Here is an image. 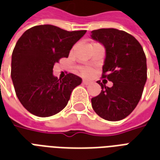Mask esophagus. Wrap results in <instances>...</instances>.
Returning <instances> with one entry per match:
<instances>
[{"label": "esophagus", "instance_id": "1", "mask_svg": "<svg viewBox=\"0 0 160 160\" xmlns=\"http://www.w3.org/2000/svg\"><path fill=\"white\" fill-rule=\"evenodd\" d=\"M90 82H91L88 81V80H86V79H83V80H82V83H83V84H85V85L89 84Z\"/></svg>", "mask_w": 160, "mask_h": 160}]
</instances>
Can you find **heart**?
Returning a JSON list of instances; mask_svg holds the SVG:
<instances>
[{
  "mask_svg": "<svg viewBox=\"0 0 160 160\" xmlns=\"http://www.w3.org/2000/svg\"><path fill=\"white\" fill-rule=\"evenodd\" d=\"M81 73L82 75L88 76L90 75V73H91V70H90L89 68H82Z\"/></svg>",
  "mask_w": 160,
  "mask_h": 160,
  "instance_id": "heart-1",
  "label": "heart"
}]
</instances>
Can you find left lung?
Masks as SVG:
<instances>
[{
	"instance_id": "left-lung-1",
	"label": "left lung",
	"mask_w": 160,
	"mask_h": 160,
	"mask_svg": "<svg viewBox=\"0 0 160 160\" xmlns=\"http://www.w3.org/2000/svg\"><path fill=\"white\" fill-rule=\"evenodd\" d=\"M91 39L105 49L103 78L113 82L109 88L98 81L101 93L92 98V107L104 120L120 121L138 105L147 81L143 49L132 35L116 28L93 30Z\"/></svg>"
}]
</instances>
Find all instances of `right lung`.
Returning <instances> with one entry per match:
<instances>
[{
  "label": "right lung",
  "mask_w": 160,
  "mask_h": 160,
  "mask_svg": "<svg viewBox=\"0 0 160 160\" xmlns=\"http://www.w3.org/2000/svg\"><path fill=\"white\" fill-rule=\"evenodd\" d=\"M85 33L38 25L25 31L18 40L12 55L11 77L19 101L31 114L48 117L67 106L82 78L69 73L58 79L53 75V67L61 58L68 57Z\"/></svg>",
  "instance_id": "obj_1"
}]
</instances>
